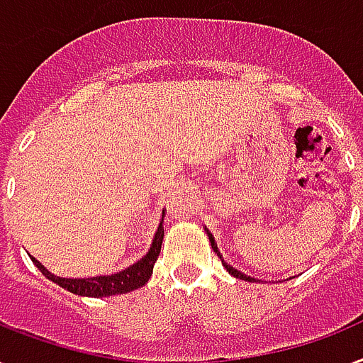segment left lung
<instances>
[{
  "label": "left lung",
  "mask_w": 363,
  "mask_h": 363,
  "mask_svg": "<svg viewBox=\"0 0 363 363\" xmlns=\"http://www.w3.org/2000/svg\"><path fill=\"white\" fill-rule=\"evenodd\" d=\"M206 233H208V231H206ZM208 238H210V244H212V250H213V252H216V254L220 255V250H218V244H216V240H213V237H212V235H210V233H208ZM220 259H221V263H223V267H225L227 271H229V274H233V277H235V278H240V280H248V282H255V278H252V277H248V274H244V272L237 271L235 267L227 265V263H225V261H223V257H221V255H220Z\"/></svg>",
  "instance_id": "left-lung-1"
}]
</instances>
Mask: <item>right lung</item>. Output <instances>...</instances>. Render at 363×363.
Segmentation results:
<instances>
[{"label":"right lung","mask_w":363,"mask_h":363,"mask_svg":"<svg viewBox=\"0 0 363 363\" xmlns=\"http://www.w3.org/2000/svg\"><path fill=\"white\" fill-rule=\"evenodd\" d=\"M164 218V213H162ZM162 237H164V227L162 221L157 227L155 238L151 242V248L147 254L143 255L142 259L134 263V265L126 267L117 274H109V277H92V278H60L55 277L49 272L35 257H32L33 265L38 267L39 271L43 272L45 277L52 280L55 284L62 286L67 291H72L75 296L85 297H109V296H121V294H128L132 289L142 288L143 284L147 282L153 274V265H155L157 257L161 254Z\"/></svg>","instance_id":"add662e5"}]
</instances>
